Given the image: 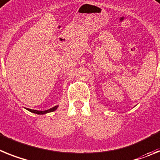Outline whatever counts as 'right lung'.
Segmentation results:
<instances>
[{
    "label": "right lung",
    "mask_w": 160,
    "mask_h": 160,
    "mask_svg": "<svg viewBox=\"0 0 160 160\" xmlns=\"http://www.w3.org/2000/svg\"><path fill=\"white\" fill-rule=\"evenodd\" d=\"M57 108H58V105L52 107V108H51V109H47V110H44V111L35 110V109H28V111H30V112H31V113H36V114L41 115V114H46V113H51V112H54V111L56 110Z\"/></svg>",
    "instance_id": "1"
}]
</instances>
